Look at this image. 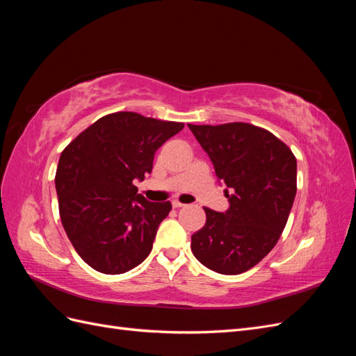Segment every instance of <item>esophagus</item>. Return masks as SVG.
Segmentation results:
<instances>
[{"instance_id": "obj_1", "label": "esophagus", "mask_w": 356, "mask_h": 356, "mask_svg": "<svg viewBox=\"0 0 356 356\" xmlns=\"http://www.w3.org/2000/svg\"><path fill=\"white\" fill-rule=\"evenodd\" d=\"M172 207H174V208H182V207H186V204L184 203H181L179 200H174V202H172Z\"/></svg>"}]
</instances>
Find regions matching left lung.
<instances>
[{"instance_id":"obj_1","label":"left lung","mask_w":356,"mask_h":356,"mask_svg":"<svg viewBox=\"0 0 356 356\" xmlns=\"http://www.w3.org/2000/svg\"><path fill=\"white\" fill-rule=\"evenodd\" d=\"M188 127L232 191L225 188V212L203 208L207 222L191 236V251L213 272L243 273L273 250L285 229L297 193L296 156L273 134L250 123Z\"/></svg>"}]
</instances>
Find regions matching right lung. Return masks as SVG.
<instances>
[{"label": "right lung", "instance_id": "1", "mask_svg": "<svg viewBox=\"0 0 356 356\" xmlns=\"http://www.w3.org/2000/svg\"><path fill=\"white\" fill-rule=\"evenodd\" d=\"M184 123L132 111L101 117L63 149L55 184L59 215L74 250L95 270L120 275L152 252L170 202H148L134 181Z\"/></svg>", "mask_w": 356, "mask_h": 356}]
</instances>
